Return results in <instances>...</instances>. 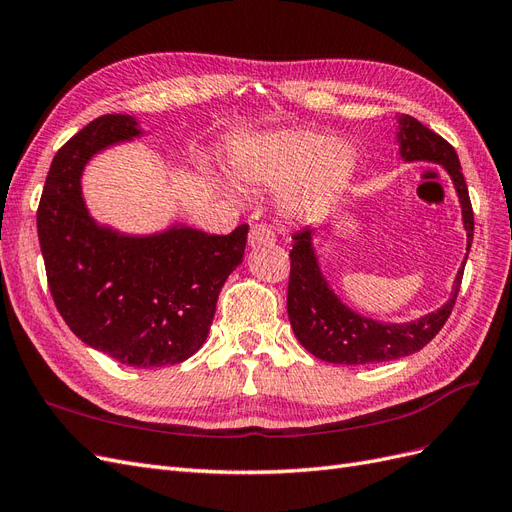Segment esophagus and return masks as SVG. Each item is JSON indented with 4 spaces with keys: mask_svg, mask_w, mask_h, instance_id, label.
<instances>
[{
    "mask_svg": "<svg viewBox=\"0 0 512 512\" xmlns=\"http://www.w3.org/2000/svg\"><path fill=\"white\" fill-rule=\"evenodd\" d=\"M271 243H275V235L269 226H265V224L252 226L250 235H247V245L260 247V245H271Z\"/></svg>",
    "mask_w": 512,
    "mask_h": 512,
    "instance_id": "esophagus-1",
    "label": "esophagus"
}]
</instances>
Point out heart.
Instances as JSON below:
<instances>
[{"mask_svg": "<svg viewBox=\"0 0 512 512\" xmlns=\"http://www.w3.org/2000/svg\"><path fill=\"white\" fill-rule=\"evenodd\" d=\"M354 164L350 143L305 128L239 136L228 153L232 179L262 192L288 188L284 207L299 215L327 209L352 177Z\"/></svg>", "mask_w": 512, "mask_h": 512, "instance_id": "obj_1", "label": "heart"}]
</instances>
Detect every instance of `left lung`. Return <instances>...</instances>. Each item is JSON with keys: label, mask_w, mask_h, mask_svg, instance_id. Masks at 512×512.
<instances>
[{"label": "left lung", "mask_w": 512, "mask_h": 512, "mask_svg": "<svg viewBox=\"0 0 512 512\" xmlns=\"http://www.w3.org/2000/svg\"><path fill=\"white\" fill-rule=\"evenodd\" d=\"M395 143L399 145V158L404 162L438 164L451 177L459 198L463 230H466V256L457 269L451 297L436 312L410 322H382L363 316L339 299L320 267L314 243L316 228L307 226L299 230L292 237L294 243L290 250L288 318L301 346L327 363L363 365L395 361L414 354L438 335L455 307L474 235V213L459 158L442 136L431 132L410 115L397 117Z\"/></svg>", "instance_id": "8db88e82"}]
</instances>
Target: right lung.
I'll use <instances>...</instances> for the list:
<instances>
[{
  "label": "right lung",
  "mask_w": 512,
  "mask_h": 512,
  "mask_svg": "<svg viewBox=\"0 0 512 512\" xmlns=\"http://www.w3.org/2000/svg\"><path fill=\"white\" fill-rule=\"evenodd\" d=\"M132 115H102L57 151L38 207L49 288L70 331L130 367L183 363L205 344L218 294L243 262L247 226L209 235L183 222L132 235L98 222L83 196L98 153L143 138Z\"/></svg>",
  "instance_id": "1"
}]
</instances>
